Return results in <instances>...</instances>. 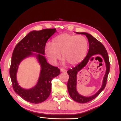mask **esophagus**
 I'll use <instances>...</instances> for the list:
<instances>
[{
    "instance_id": "esophagus-1",
    "label": "esophagus",
    "mask_w": 121,
    "mask_h": 121,
    "mask_svg": "<svg viewBox=\"0 0 121 121\" xmlns=\"http://www.w3.org/2000/svg\"><path fill=\"white\" fill-rule=\"evenodd\" d=\"M60 71H61V72H65L66 71V69H63V68H61V69H60Z\"/></svg>"
}]
</instances>
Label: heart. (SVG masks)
I'll return each mask as SVG.
<instances>
[{
	"label": "heart",
	"instance_id": "1",
	"mask_svg": "<svg viewBox=\"0 0 121 121\" xmlns=\"http://www.w3.org/2000/svg\"><path fill=\"white\" fill-rule=\"evenodd\" d=\"M88 48V43L85 37L64 33L54 38L52 44L48 43L45 52L52 64H56L62 54L63 58L74 65L83 59Z\"/></svg>",
	"mask_w": 121,
	"mask_h": 121
}]
</instances>
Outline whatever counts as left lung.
Returning <instances> with one entry per match:
<instances>
[{
    "label": "left lung",
    "instance_id": "8db88e82",
    "mask_svg": "<svg viewBox=\"0 0 121 121\" xmlns=\"http://www.w3.org/2000/svg\"><path fill=\"white\" fill-rule=\"evenodd\" d=\"M77 33L86 35L89 41V51L87 55L83 61L75 67L73 68L72 69H69L67 71V73L69 75L67 87L69 96L73 100L81 104H84L88 103L89 101L96 98L105 87L107 77L110 70V62L107 51L104 46L100 42H99L91 35L88 33L85 32H77ZM97 54H100L103 56L106 64V73L103 80V85L99 91L93 96L88 97L82 96L78 93L76 89L77 84V73L86 65L90 58L93 56Z\"/></svg>",
    "mask_w": 121,
    "mask_h": 121
}]
</instances>
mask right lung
Instances as JSON below:
<instances>
[{
	"label": "right lung",
	"mask_w": 121,
	"mask_h": 121,
	"mask_svg": "<svg viewBox=\"0 0 121 121\" xmlns=\"http://www.w3.org/2000/svg\"><path fill=\"white\" fill-rule=\"evenodd\" d=\"M55 32V28L31 31L17 43L13 52L10 68L13 88L17 95L30 103L39 104L46 100L52 90V80L60 73L58 68L48 63L43 55L47 42ZM32 52L39 53L34 54L41 66V71L37 84L33 88L26 90L18 85L16 74L20 62L26 57L34 55Z\"/></svg>",
	"instance_id": "add662e5"
}]
</instances>
